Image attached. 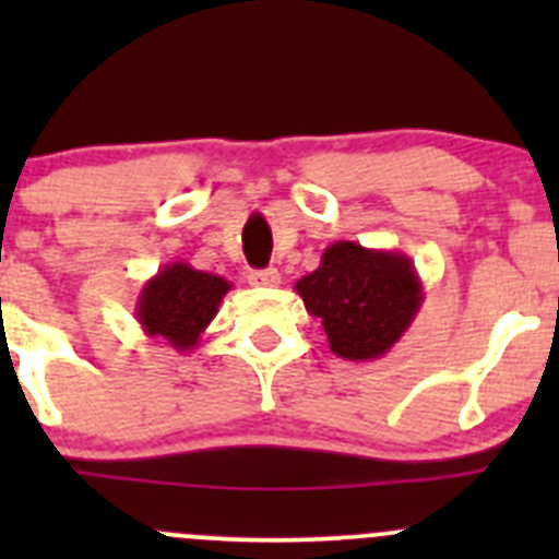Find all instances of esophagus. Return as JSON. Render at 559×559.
<instances>
[{
	"mask_svg": "<svg viewBox=\"0 0 559 559\" xmlns=\"http://www.w3.org/2000/svg\"><path fill=\"white\" fill-rule=\"evenodd\" d=\"M248 284L259 286V289H273V286L281 284V273H278V270H275V267L253 270V273L248 275Z\"/></svg>",
	"mask_w": 559,
	"mask_h": 559,
	"instance_id": "obj_1",
	"label": "esophagus"
}]
</instances>
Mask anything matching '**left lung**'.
I'll list each match as a JSON object with an SVG mask.
<instances>
[{"label":"left lung","instance_id":"obj_1","mask_svg":"<svg viewBox=\"0 0 559 559\" xmlns=\"http://www.w3.org/2000/svg\"><path fill=\"white\" fill-rule=\"evenodd\" d=\"M295 292L321 319L330 352L352 362L381 359L419 313L425 289L414 262L400 251L337 240Z\"/></svg>","mask_w":559,"mask_h":559}]
</instances>
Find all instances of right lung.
Returning a JSON list of instances; mask_svg holds the SVG:
<instances>
[{"mask_svg": "<svg viewBox=\"0 0 559 559\" xmlns=\"http://www.w3.org/2000/svg\"><path fill=\"white\" fill-rule=\"evenodd\" d=\"M229 289L233 284L222 275L194 270L189 262H170L145 281L134 316L145 335L186 354L200 343Z\"/></svg>", "mask_w": 559, "mask_h": 559, "instance_id": "add662e5", "label": "right lung"}]
</instances>
